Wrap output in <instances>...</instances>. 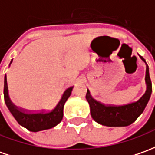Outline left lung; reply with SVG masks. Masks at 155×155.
Here are the masks:
<instances>
[{
    "instance_id": "obj_1",
    "label": "left lung",
    "mask_w": 155,
    "mask_h": 155,
    "mask_svg": "<svg viewBox=\"0 0 155 155\" xmlns=\"http://www.w3.org/2000/svg\"><path fill=\"white\" fill-rule=\"evenodd\" d=\"M139 57L146 64L145 82L147 88L143 96L137 102L120 106L105 105L92 98L90 91L87 89L86 97L90 105L91 115L92 119L98 124L110 127L127 126L135 121L140 114L143 112L152 93V83L149 76L148 64L142 56Z\"/></svg>"
}]
</instances>
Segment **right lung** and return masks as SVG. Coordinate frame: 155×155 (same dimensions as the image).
I'll return each mask as SVG.
<instances>
[{
    "mask_svg": "<svg viewBox=\"0 0 155 155\" xmlns=\"http://www.w3.org/2000/svg\"><path fill=\"white\" fill-rule=\"evenodd\" d=\"M12 60L10 64H12ZM72 90H73V86L69 87L64 91L58 104L51 111L29 112V111L19 109L12 103L8 96L7 75H5V79H4V99L7 107L19 125L34 132L47 130L59 124L64 116V104L69 97V96L71 95Z\"/></svg>",
    "mask_w": 155,
    "mask_h": 155,
    "instance_id": "1",
    "label": "right lung"
}]
</instances>
